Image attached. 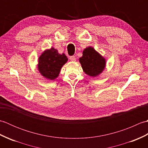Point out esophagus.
<instances>
[{
  "mask_svg": "<svg viewBox=\"0 0 148 148\" xmlns=\"http://www.w3.org/2000/svg\"><path fill=\"white\" fill-rule=\"evenodd\" d=\"M70 60L72 62H75L76 60V58L74 56H70Z\"/></svg>",
  "mask_w": 148,
  "mask_h": 148,
  "instance_id": "obj_1",
  "label": "esophagus"
}]
</instances>
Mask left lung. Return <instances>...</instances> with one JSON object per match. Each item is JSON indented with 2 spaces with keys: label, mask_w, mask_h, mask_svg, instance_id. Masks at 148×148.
I'll return each instance as SVG.
<instances>
[{
  "label": "left lung",
  "mask_w": 148,
  "mask_h": 148,
  "mask_svg": "<svg viewBox=\"0 0 148 148\" xmlns=\"http://www.w3.org/2000/svg\"><path fill=\"white\" fill-rule=\"evenodd\" d=\"M79 62L85 74L96 77L101 74L106 67V59L91 46L83 50Z\"/></svg>",
  "instance_id": "left-lung-1"
}]
</instances>
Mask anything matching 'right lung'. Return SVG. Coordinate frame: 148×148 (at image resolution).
Listing matches in <instances>:
<instances>
[{
  "label": "right lung",
  "mask_w": 148,
  "mask_h": 148,
  "mask_svg": "<svg viewBox=\"0 0 148 148\" xmlns=\"http://www.w3.org/2000/svg\"><path fill=\"white\" fill-rule=\"evenodd\" d=\"M67 60L64 53L60 54L57 49L51 48L45 50L39 56L37 68L42 76L54 80L58 76L61 68Z\"/></svg>",
  "instance_id": "obj_1"
}]
</instances>
